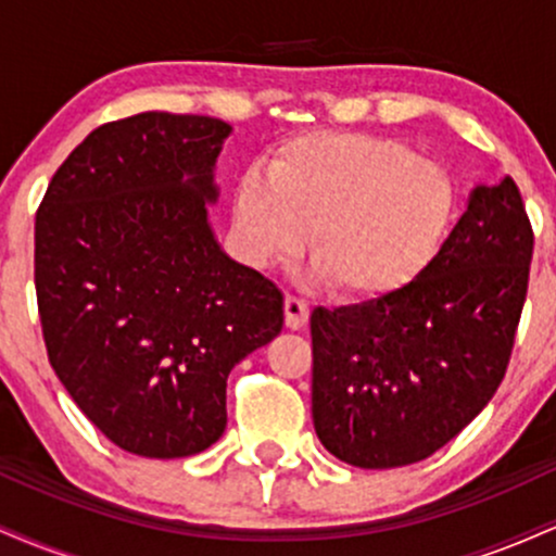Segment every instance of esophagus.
Here are the masks:
<instances>
[{"mask_svg": "<svg viewBox=\"0 0 556 556\" xmlns=\"http://www.w3.org/2000/svg\"><path fill=\"white\" fill-rule=\"evenodd\" d=\"M308 303H303V300L287 295L285 298V324L287 329H300L305 327V321H308Z\"/></svg>", "mask_w": 556, "mask_h": 556, "instance_id": "obj_1", "label": "esophagus"}]
</instances>
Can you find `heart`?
<instances>
[{"mask_svg": "<svg viewBox=\"0 0 556 556\" xmlns=\"http://www.w3.org/2000/svg\"><path fill=\"white\" fill-rule=\"evenodd\" d=\"M266 177L235 190V232L253 264L308 256L331 292L384 300L431 266L457 206L452 177L407 143L311 130L285 140Z\"/></svg>", "mask_w": 556, "mask_h": 556, "instance_id": "b5f03b06", "label": "heart"}]
</instances>
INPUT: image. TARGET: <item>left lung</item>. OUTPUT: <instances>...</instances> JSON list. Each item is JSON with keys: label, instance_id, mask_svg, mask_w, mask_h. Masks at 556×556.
I'll use <instances>...</instances> for the list:
<instances>
[{"label": "left lung", "instance_id": "left-lung-1", "mask_svg": "<svg viewBox=\"0 0 556 556\" xmlns=\"http://www.w3.org/2000/svg\"><path fill=\"white\" fill-rule=\"evenodd\" d=\"M531 258V222L504 177L470 190L410 287L311 314V410L337 460L368 470L426 460L489 405L513 355Z\"/></svg>", "mask_w": 556, "mask_h": 556}]
</instances>
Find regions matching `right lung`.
Here are the masks:
<instances>
[{
    "label": "right lung",
    "mask_w": 556,
    "mask_h": 556,
    "mask_svg": "<svg viewBox=\"0 0 556 556\" xmlns=\"http://www.w3.org/2000/svg\"><path fill=\"white\" fill-rule=\"evenodd\" d=\"M232 127L143 112L65 159L36 214L49 363L83 416L140 457H188L227 426V376L282 331V292L208 225Z\"/></svg>",
    "instance_id": "1"
}]
</instances>
